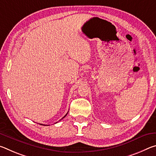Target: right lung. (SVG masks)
<instances>
[{
  "mask_svg": "<svg viewBox=\"0 0 156 156\" xmlns=\"http://www.w3.org/2000/svg\"><path fill=\"white\" fill-rule=\"evenodd\" d=\"M67 113H67V114H66V115H65V116H64V117H63V118H65V116H66V115H67ZM41 125H42V124H41Z\"/></svg>",
  "mask_w": 156,
  "mask_h": 156,
  "instance_id": "1",
  "label": "right lung"
}]
</instances>
